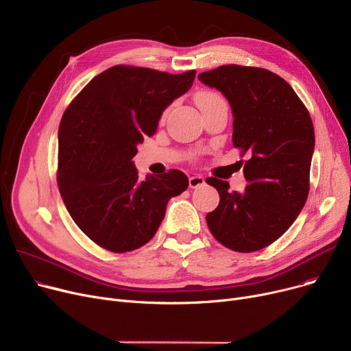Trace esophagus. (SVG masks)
<instances>
[{
	"label": "esophagus",
	"instance_id": "esophagus-1",
	"mask_svg": "<svg viewBox=\"0 0 351 351\" xmlns=\"http://www.w3.org/2000/svg\"><path fill=\"white\" fill-rule=\"evenodd\" d=\"M205 183V178L200 175H193L189 178V186L191 188H199Z\"/></svg>",
	"mask_w": 351,
	"mask_h": 351
}]
</instances>
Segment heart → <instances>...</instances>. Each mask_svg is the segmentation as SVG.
Returning a JSON list of instances; mask_svg holds the SVG:
<instances>
[{"label":"heart","mask_w":351,"mask_h":351,"mask_svg":"<svg viewBox=\"0 0 351 351\" xmlns=\"http://www.w3.org/2000/svg\"><path fill=\"white\" fill-rule=\"evenodd\" d=\"M195 102L196 105L200 108L202 112H205V110L208 109H212L217 105H222V104H226L225 99L220 97L217 92L215 90H210V89H202L199 90L197 94L195 95ZM166 114H168V109L165 110V112L162 114V118L166 117Z\"/></svg>","instance_id":"b5f03b06"}]
</instances>
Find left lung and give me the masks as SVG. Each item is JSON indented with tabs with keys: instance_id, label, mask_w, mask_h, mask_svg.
<instances>
[{
	"instance_id": "left-lung-1",
	"label": "left lung",
	"mask_w": 351,
	"mask_h": 351,
	"mask_svg": "<svg viewBox=\"0 0 351 351\" xmlns=\"http://www.w3.org/2000/svg\"><path fill=\"white\" fill-rule=\"evenodd\" d=\"M199 81L219 89L233 110V146L247 180L233 192L213 176L219 206L206 215L210 233L230 250H261L293 225L310 189L315 129L293 88L274 72L257 66L222 65L199 73Z\"/></svg>"
}]
</instances>
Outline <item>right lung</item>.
I'll return each instance as SVG.
<instances>
[{"instance_id": "right-lung-1", "label": "right lung", "mask_w": 351, "mask_h": 351, "mask_svg": "<svg viewBox=\"0 0 351 351\" xmlns=\"http://www.w3.org/2000/svg\"><path fill=\"white\" fill-rule=\"evenodd\" d=\"M195 75V69L175 75L115 65L90 80L65 109L58 129V188L73 222L98 246L126 253L146 245L168 200L188 189V176L178 169L141 179L132 158Z\"/></svg>"}]
</instances>
